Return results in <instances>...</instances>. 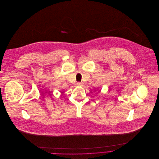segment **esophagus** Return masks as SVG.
I'll return each instance as SVG.
<instances>
[{"label":"esophagus","instance_id":"1","mask_svg":"<svg viewBox=\"0 0 159 159\" xmlns=\"http://www.w3.org/2000/svg\"><path fill=\"white\" fill-rule=\"evenodd\" d=\"M77 85H78V86H81L83 85V83H80V82H79V83H77Z\"/></svg>","mask_w":159,"mask_h":159}]
</instances>
